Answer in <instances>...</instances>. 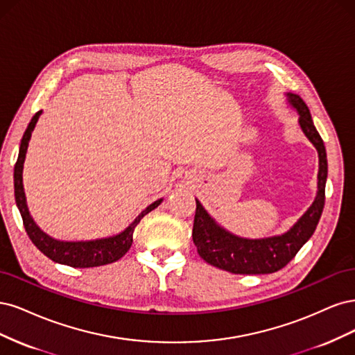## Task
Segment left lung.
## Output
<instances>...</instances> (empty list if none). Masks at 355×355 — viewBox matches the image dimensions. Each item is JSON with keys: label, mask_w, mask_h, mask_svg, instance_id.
<instances>
[{"label": "left lung", "mask_w": 355, "mask_h": 355, "mask_svg": "<svg viewBox=\"0 0 355 355\" xmlns=\"http://www.w3.org/2000/svg\"><path fill=\"white\" fill-rule=\"evenodd\" d=\"M291 105L300 113V125L318 152V182L317 196L308 211L301 216L288 233L267 239H243L227 232L215 223L196 200V214L193 223V242L198 254L208 264L234 274H268L282 270L298 254L315 227L324 208V189L327 178V157L322 137L317 132L311 113L304 100L288 93Z\"/></svg>", "instance_id": "left-lung-1"}]
</instances>
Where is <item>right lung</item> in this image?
<instances>
[{"label": "right lung", "mask_w": 355, "mask_h": 355, "mask_svg": "<svg viewBox=\"0 0 355 355\" xmlns=\"http://www.w3.org/2000/svg\"><path fill=\"white\" fill-rule=\"evenodd\" d=\"M41 112H37L33 118L31 119L28 128L21 137L20 148H19V157L15 165V198L16 205L20 211L21 220H24L25 230L32 240V243L35 245L41 252L49 257L51 261L59 262V264H64L75 268H89V267H98V266H106L110 262H115L119 258H122L125 254L128 252V249L132 245V234L137 224L141 221L144 215H147L155 208L161 205L162 199L153 202L148 207L137 216V218L125 228V230L116 236L106 237V239H97V240H87V242H63V240H55L45 234L41 228L32 220L29 214L28 205H26V196L24 190V162L26 157L28 144L31 140V135L33 128H35L37 121L41 115Z\"/></svg>", "instance_id": "obj_1"}]
</instances>
